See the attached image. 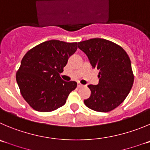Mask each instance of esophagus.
<instances>
[{
    "instance_id": "1",
    "label": "esophagus",
    "mask_w": 150,
    "mask_h": 150,
    "mask_svg": "<svg viewBox=\"0 0 150 150\" xmlns=\"http://www.w3.org/2000/svg\"><path fill=\"white\" fill-rule=\"evenodd\" d=\"M78 86L79 88H81V87H83V86H84V85H83V84H82V83H80V82H78Z\"/></svg>"
}]
</instances>
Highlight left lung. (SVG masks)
<instances>
[{"instance_id":"8db88e82","label":"left lung","mask_w":150,"mask_h":150,"mask_svg":"<svg viewBox=\"0 0 150 150\" xmlns=\"http://www.w3.org/2000/svg\"><path fill=\"white\" fill-rule=\"evenodd\" d=\"M93 68L99 70L98 85H89L91 96L84 103L88 108L107 112L118 107L132 89L134 76L131 61L124 49L103 38L78 43Z\"/></svg>"}]
</instances>
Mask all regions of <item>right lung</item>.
Listing matches in <instances>:
<instances>
[{"instance_id": "right-lung-1", "label": "right lung", "mask_w": 150, "mask_h": 150, "mask_svg": "<svg viewBox=\"0 0 150 150\" xmlns=\"http://www.w3.org/2000/svg\"><path fill=\"white\" fill-rule=\"evenodd\" d=\"M77 49V43L50 40L23 56L16 81L23 98L35 110L46 112L57 110L77 87L75 81H65L60 77Z\"/></svg>"}]
</instances>
